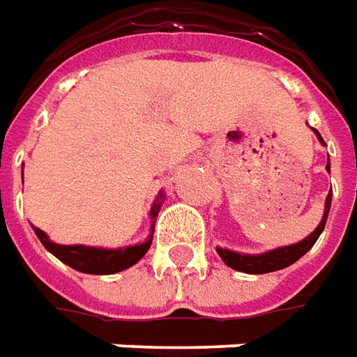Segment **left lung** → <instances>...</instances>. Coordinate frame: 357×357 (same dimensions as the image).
I'll use <instances>...</instances> for the list:
<instances>
[{"mask_svg": "<svg viewBox=\"0 0 357 357\" xmlns=\"http://www.w3.org/2000/svg\"><path fill=\"white\" fill-rule=\"evenodd\" d=\"M314 135L319 137L322 144L321 132L317 128H312ZM326 169L331 172V160L326 162ZM332 203V193L326 195V203H324V213H322V219L319 222V227L312 230L311 234L307 238H303L297 244H289V246H281V248L270 250V252H264V254H238V252H232V250L227 248H217L219 256L222 258V261L236 271H244V273H270V271L283 270V268H289L291 264L299 260L301 256H305L309 250L314 246V242L319 240L321 232L324 230V225H326V219H328V211H331Z\"/></svg>", "mask_w": 357, "mask_h": 357, "instance_id": "obj_1", "label": "left lung"}]
</instances>
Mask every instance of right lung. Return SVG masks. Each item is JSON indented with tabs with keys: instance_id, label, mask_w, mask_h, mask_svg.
Returning <instances> with one entry per match:
<instances>
[{
	"instance_id": "add662e5",
	"label": "right lung",
	"mask_w": 357,
	"mask_h": 357,
	"mask_svg": "<svg viewBox=\"0 0 357 357\" xmlns=\"http://www.w3.org/2000/svg\"><path fill=\"white\" fill-rule=\"evenodd\" d=\"M162 199L164 193H160L156 203L152 205L150 209V219H152V227L150 230L154 232V222L158 217L160 207H162ZM35 229V234L38 240L43 242L50 254H54L58 260L64 261L66 266L74 268V270L82 271V273H93V275H111V273H117L135 266L150 248L152 244V234L148 236V240L135 244V246H127V248H96V246H84V244H74V246H64V244H56L46 236V232L40 229Z\"/></svg>"
}]
</instances>
